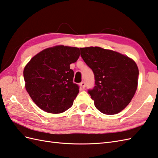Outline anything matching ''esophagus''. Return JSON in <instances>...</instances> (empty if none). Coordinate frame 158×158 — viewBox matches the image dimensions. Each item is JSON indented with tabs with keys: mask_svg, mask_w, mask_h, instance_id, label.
Returning a JSON list of instances; mask_svg holds the SVG:
<instances>
[{
	"mask_svg": "<svg viewBox=\"0 0 158 158\" xmlns=\"http://www.w3.org/2000/svg\"><path fill=\"white\" fill-rule=\"evenodd\" d=\"M80 85L81 86V87H82V88H83V89H84V88L85 87V85H86L85 82V81H82L81 83H80Z\"/></svg>",
	"mask_w": 158,
	"mask_h": 158,
	"instance_id": "34e87169",
	"label": "esophagus"
}]
</instances>
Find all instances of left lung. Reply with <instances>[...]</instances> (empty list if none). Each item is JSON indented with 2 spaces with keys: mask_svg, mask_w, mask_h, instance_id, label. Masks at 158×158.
Here are the masks:
<instances>
[{
  "mask_svg": "<svg viewBox=\"0 0 158 158\" xmlns=\"http://www.w3.org/2000/svg\"><path fill=\"white\" fill-rule=\"evenodd\" d=\"M81 56L93 71L95 85L88 90L96 108L116 114L129 104L136 92L139 69L131 58L100 47L81 48Z\"/></svg>",
  "mask_w": 158,
  "mask_h": 158,
  "instance_id": "obj_1",
  "label": "left lung"
}]
</instances>
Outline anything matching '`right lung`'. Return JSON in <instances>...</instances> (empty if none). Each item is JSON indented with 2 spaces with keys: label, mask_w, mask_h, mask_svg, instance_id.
I'll list each match as a JSON object with an SVG mask.
<instances>
[{
  "label": "right lung",
  "mask_w": 158,
  "mask_h": 158,
  "mask_svg": "<svg viewBox=\"0 0 158 158\" xmlns=\"http://www.w3.org/2000/svg\"><path fill=\"white\" fill-rule=\"evenodd\" d=\"M79 56L78 48L56 46L41 51L25 66V89L40 109L59 114L73 106L79 87L73 81L70 64Z\"/></svg>",
  "instance_id": "obj_1"
}]
</instances>
